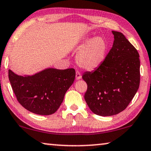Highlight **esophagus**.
Returning <instances> with one entry per match:
<instances>
[{
	"mask_svg": "<svg viewBox=\"0 0 151 151\" xmlns=\"http://www.w3.org/2000/svg\"><path fill=\"white\" fill-rule=\"evenodd\" d=\"M76 80H80V79H81V78H82V75H81V73L79 71H76Z\"/></svg>",
	"mask_w": 151,
	"mask_h": 151,
	"instance_id": "34e87169",
	"label": "esophagus"
}]
</instances>
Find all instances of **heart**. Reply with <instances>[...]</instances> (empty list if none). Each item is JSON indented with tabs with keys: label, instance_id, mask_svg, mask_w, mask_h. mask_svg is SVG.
<instances>
[{
	"label": "heart",
	"instance_id": "obj_1",
	"mask_svg": "<svg viewBox=\"0 0 151 151\" xmlns=\"http://www.w3.org/2000/svg\"><path fill=\"white\" fill-rule=\"evenodd\" d=\"M88 43L77 57L79 65L87 70H93L102 63L105 59L106 48L105 40L101 37H96L86 40Z\"/></svg>",
	"mask_w": 151,
	"mask_h": 151
}]
</instances>
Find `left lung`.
<instances>
[{
  "label": "left lung",
  "mask_w": 151,
  "mask_h": 151,
  "mask_svg": "<svg viewBox=\"0 0 151 151\" xmlns=\"http://www.w3.org/2000/svg\"><path fill=\"white\" fill-rule=\"evenodd\" d=\"M114 42L102 63L86 71L84 99L94 114L111 116L126 109L139 88L140 59L136 48L121 32L112 31Z\"/></svg>",
  "instance_id": "1"
}]
</instances>
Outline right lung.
Segmentation results:
<instances>
[{
	"instance_id": "right-lung-1",
	"label": "right lung",
	"mask_w": 151,
	"mask_h": 151,
	"mask_svg": "<svg viewBox=\"0 0 151 151\" xmlns=\"http://www.w3.org/2000/svg\"><path fill=\"white\" fill-rule=\"evenodd\" d=\"M76 77L73 68H49L32 76L9 70V78L18 102L30 112L48 115L56 112Z\"/></svg>"
}]
</instances>
